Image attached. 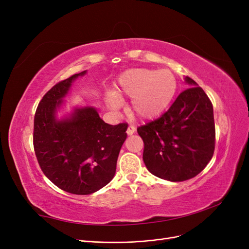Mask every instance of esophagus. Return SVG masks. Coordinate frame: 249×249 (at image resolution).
Listing matches in <instances>:
<instances>
[{
    "label": "esophagus",
    "mask_w": 249,
    "mask_h": 249,
    "mask_svg": "<svg viewBox=\"0 0 249 249\" xmlns=\"http://www.w3.org/2000/svg\"><path fill=\"white\" fill-rule=\"evenodd\" d=\"M135 131H136V127H135L134 125L130 124L129 126H127V130H126L127 135H133L135 133Z\"/></svg>",
    "instance_id": "obj_1"
}]
</instances>
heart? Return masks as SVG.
I'll return each instance as SVG.
<instances>
[{"label": "heart", "mask_w": 249, "mask_h": 249, "mask_svg": "<svg viewBox=\"0 0 249 249\" xmlns=\"http://www.w3.org/2000/svg\"><path fill=\"white\" fill-rule=\"evenodd\" d=\"M177 88V78L168 70H132L119 78L115 88L116 95H109L107 101L111 107L117 108V97L132 99L131 110L134 114L149 120L166 110L176 95Z\"/></svg>", "instance_id": "heart-1"}]
</instances>
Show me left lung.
Segmentation results:
<instances>
[{
    "label": "left lung",
    "mask_w": 249,
    "mask_h": 249,
    "mask_svg": "<svg viewBox=\"0 0 249 249\" xmlns=\"http://www.w3.org/2000/svg\"><path fill=\"white\" fill-rule=\"evenodd\" d=\"M186 82L192 87L180 92L164 114L137 127L146 168L171 182L197 176L215 149L212 102L194 80L186 77Z\"/></svg>",
    "instance_id": "obj_1"
}]
</instances>
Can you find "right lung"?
I'll use <instances>...</instances> for the list:
<instances>
[{"instance_id":"right-lung-1","label":"right lung","mask_w":249,"mask_h":249,"mask_svg":"<svg viewBox=\"0 0 249 249\" xmlns=\"http://www.w3.org/2000/svg\"><path fill=\"white\" fill-rule=\"evenodd\" d=\"M86 71L60 81L43 95L34 116L33 145L39 166L51 182L71 194H91L115 175L127 124H106L91 107L77 109L57 122L56 108L72 81Z\"/></svg>"}]
</instances>
